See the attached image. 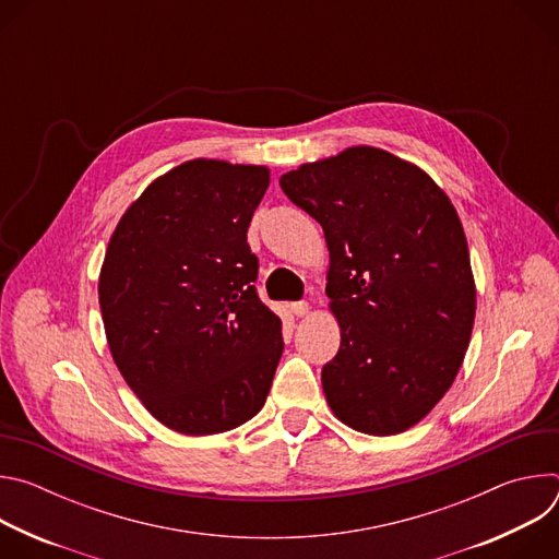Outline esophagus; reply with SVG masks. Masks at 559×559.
Listing matches in <instances>:
<instances>
[{
  "mask_svg": "<svg viewBox=\"0 0 559 559\" xmlns=\"http://www.w3.org/2000/svg\"><path fill=\"white\" fill-rule=\"evenodd\" d=\"M292 311L296 316H305L309 311V302L307 300H296V302H292Z\"/></svg>",
  "mask_w": 559,
  "mask_h": 559,
  "instance_id": "1",
  "label": "esophagus"
}]
</instances>
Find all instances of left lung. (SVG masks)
Instances as JSON below:
<instances>
[{"instance_id": "obj_1", "label": "left lung", "mask_w": 559, "mask_h": 559, "mask_svg": "<svg viewBox=\"0 0 559 559\" xmlns=\"http://www.w3.org/2000/svg\"><path fill=\"white\" fill-rule=\"evenodd\" d=\"M281 190L330 248L325 292L341 325L321 373L330 407L371 436L414 427L455 380L473 330L455 207L420 168L367 145L283 175Z\"/></svg>"}]
</instances>
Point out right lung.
<instances>
[{
  "mask_svg": "<svg viewBox=\"0 0 559 559\" xmlns=\"http://www.w3.org/2000/svg\"><path fill=\"white\" fill-rule=\"evenodd\" d=\"M270 170L212 158L158 177L121 216L99 276L112 358L145 409L186 436L229 431L265 405L281 318L254 287L248 227Z\"/></svg>",
  "mask_w": 559,
  "mask_h": 559,
  "instance_id": "add662e5",
  "label": "right lung"
}]
</instances>
